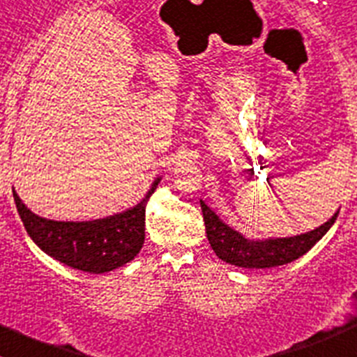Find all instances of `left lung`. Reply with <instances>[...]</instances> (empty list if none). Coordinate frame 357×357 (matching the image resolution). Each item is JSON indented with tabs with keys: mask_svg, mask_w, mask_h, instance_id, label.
<instances>
[{
	"mask_svg": "<svg viewBox=\"0 0 357 357\" xmlns=\"http://www.w3.org/2000/svg\"><path fill=\"white\" fill-rule=\"evenodd\" d=\"M202 217L206 226V236L210 240L211 249L222 261L242 268H272V266L287 265L295 261L322 238L335 224L338 211L317 229L310 233L288 236V238H268V240H247L238 231L231 229L217 217L213 210L201 201Z\"/></svg>",
	"mask_w": 357,
	"mask_h": 357,
	"instance_id": "left-lung-1",
	"label": "left lung"
}]
</instances>
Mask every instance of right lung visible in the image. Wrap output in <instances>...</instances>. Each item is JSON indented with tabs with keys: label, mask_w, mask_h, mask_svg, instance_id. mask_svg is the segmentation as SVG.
I'll use <instances>...</instances> for the list:
<instances>
[{
	"label": "right lung",
	"mask_w": 357,
	"mask_h": 357,
	"mask_svg": "<svg viewBox=\"0 0 357 357\" xmlns=\"http://www.w3.org/2000/svg\"><path fill=\"white\" fill-rule=\"evenodd\" d=\"M160 178L146 197L123 213L89 222H59L28 210L14 192L24 229L40 249L67 266L89 274H102L126 265L139 255L146 238V204Z\"/></svg>",
	"instance_id": "add662e5"
}]
</instances>
